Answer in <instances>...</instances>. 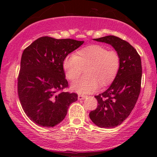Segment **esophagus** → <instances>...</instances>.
I'll return each mask as SVG.
<instances>
[{
	"label": "esophagus",
	"mask_w": 157,
	"mask_h": 157,
	"mask_svg": "<svg viewBox=\"0 0 157 157\" xmlns=\"http://www.w3.org/2000/svg\"><path fill=\"white\" fill-rule=\"evenodd\" d=\"M87 96H84V95H80V94H79V95L78 96V98L79 100H83V99H84L85 98H86Z\"/></svg>",
	"instance_id": "obj_1"
}]
</instances>
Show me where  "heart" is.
<instances>
[{"label": "heart", "mask_w": 157, "mask_h": 157, "mask_svg": "<svg viewBox=\"0 0 157 157\" xmlns=\"http://www.w3.org/2000/svg\"><path fill=\"white\" fill-rule=\"evenodd\" d=\"M121 60L117 52L108 51L101 45H91L79 50L75 55L67 56L63 68L68 80L75 81L84 68L85 76L71 84L73 91L90 94L110 84L119 71Z\"/></svg>", "instance_id": "1"}]
</instances>
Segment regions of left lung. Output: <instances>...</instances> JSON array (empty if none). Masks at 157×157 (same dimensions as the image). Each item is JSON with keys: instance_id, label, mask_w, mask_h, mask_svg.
Returning <instances> with one entry per match:
<instances>
[{"instance_id": "1", "label": "left lung", "mask_w": 157, "mask_h": 157, "mask_svg": "<svg viewBox=\"0 0 157 157\" xmlns=\"http://www.w3.org/2000/svg\"><path fill=\"white\" fill-rule=\"evenodd\" d=\"M94 40L111 45L120 56L117 76L109 89L95 96L98 106L89 117L101 128H114L127 118L134 108L141 91V61L136 49L126 40L107 36Z\"/></svg>"}]
</instances>
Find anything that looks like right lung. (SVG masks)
Here are the masks:
<instances>
[{"mask_svg": "<svg viewBox=\"0 0 157 157\" xmlns=\"http://www.w3.org/2000/svg\"><path fill=\"white\" fill-rule=\"evenodd\" d=\"M84 41L44 36L23 51L18 78L22 108L34 123L53 127L63 121L68 107L78 99L75 93L59 92L68 87L63 61Z\"/></svg>", "mask_w": 157, "mask_h": 157, "instance_id": "1", "label": "right lung"}]
</instances>
